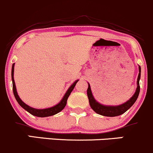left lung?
I'll return each instance as SVG.
<instances>
[{
  "label": "left lung",
  "instance_id": "obj_1",
  "mask_svg": "<svg viewBox=\"0 0 153 153\" xmlns=\"http://www.w3.org/2000/svg\"><path fill=\"white\" fill-rule=\"evenodd\" d=\"M141 76V68L139 66V75L137 78V87L136 89L135 93L130 98V100L126 102L125 103L122 104V105H117V106H109V105H104L102 104L99 103L98 102L96 101V100L92 94L91 90V87L89 83H88V89H87V95H88V101H89L90 106L95 112L97 114L103 115V116L107 117H115L118 116V115H122L124 112H126L127 110L130 108L132 105H134V102L138 98V96L140 91V86H139V80H140Z\"/></svg>",
  "mask_w": 153,
  "mask_h": 153
}]
</instances>
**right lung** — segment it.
Returning a JSON list of instances; mask_svg holds the SVG:
<instances>
[{
    "instance_id": "1",
    "label": "right lung",
    "mask_w": 153,
    "mask_h": 153,
    "mask_svg": "<svg viewBox=\"0 0 153 153\" xmlns=\"http://www.w3.org/2000/svg\"><path fill=\"white\" fill-rule=\"evenodd\" d=\"M14 63L13 64L12 68H11V79H12V84H13V92H14V95L15 98H16V101H17L18 103L19 104L20 106L22 107V108H24L25 110H27L28 112H30L31 115H35V116H37V117H43L51 116V115H56V114H57L58 112L62 111V110L65 108V107L66 106L67 101H68L69 96H70V93L73 91L74 87L75 86L77 82L78 81V80H75L73 84L70 85V88H68V90L67 91V92L65 93V94L64 95L63 98L62 99L61 101L59 102L57 105H56L53 107H49V108L36 109V108H33V107L28 106V105H26L25 102L22 101L21 99L19 98V95H18L17 94V91H16V85H15V82L14 79Z\"/></svg>"
}]
</instances>
